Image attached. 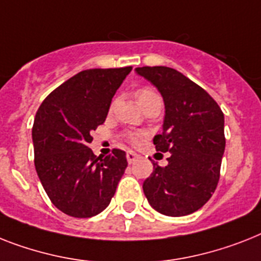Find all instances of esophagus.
<instances>
[{"instance_id":"34e87169","label":"esophagus","mask_w":261,"mask_h":261,"mask_svg":"<svg viewBox=\"0 0 261 261\" xmlns=\"http://www.w3.org/2000/svg\"><path fill=\"white\" fill-rule=\"evenodd\" d=\"M126 158L128 164H134L135 161L138 160V154L134 151H131V150H128V151L126 152Z\"/></svg>"}]
</instances>
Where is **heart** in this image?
Listing matches in <instances>:
<instances>
[{
  "instance_id": "1",
  "label": "heart",
  "mask_w": 261,
  "mask_h": 261,
  "mask_svg": "<svg viewBox=\"0 0 261 261\" xmlns=\"http://www.w3.org/2000/svg\"><path fill=\"white\" fill-rule=\"evenodd\" d=\"M156 96H158V95H156L155 91L149 88V87H142V88H139V90L137 91V99L141 106H143L145 103H147V101L151 100V99H154V97ZM126 138L127 141L131 142L133 145H138L139 141H141L142 134H138V133H128V134L126 135Z\"/></svg>"
}]
</instances>
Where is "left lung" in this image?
Masks as SVG:
<instances>
[{
  "label": "left lung",
  "instance_id": "1",
  "mask_svg": "<svg viewBox=\"0 0 261 261\" xmlns=\"http://www.w3.org/2000/svg\"><path fill=\"white\" fill-rule=\"evenodd\" d=\"M139 76L158 88L165 101L156 151L170 152L167 166L154 165L143 192L162 215H190L206 204L220 179L224 150V114L204 88L169 67H142Z\"/></svg>",
  "mask_w": 261,
  "mask_h": 261
}]
</instances>
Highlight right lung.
I'll return each instance as SVG.
<instances>
[{
    "instance_id": "obj_1",
    "label": "right lung",
    "mask_w": 261,
    "mask_h": 261,
    "mask_svg": "<svg viewBox=\"0 0 261 261\" xmlns=\"http://www.w3.org/2000/svg\"><path fill=\"white\" fill-rule=\"evenodd\" d=\"M133 67L86 69L42 101L32 128L35 166L52 204L65 215L88 219L109 206L127 167L126 152L96 156L91 131L105 123L116 90Z\"/></svg>"
}]
</instances>
